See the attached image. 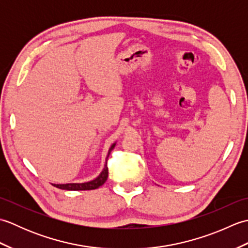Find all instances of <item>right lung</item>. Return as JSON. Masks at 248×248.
Returning <instances> with one entry per match:
<instances>
[{
  "label": "right lung",
  "mask_w": 248,
  "mask_h": 248,
  "mask_svg": "<svg viewBox=\"0 0 248 248\" xmlns=\"http://www.w3.org/2000/svg\"><path fill=\"white\" fill-rule=\"evenodd\" d=\"M116 143H114L112 146L109 147L108 149V157L110 154V151L114 149ZM107 157V159H108ZM108 168L107 165V162H105V165L103 170L100 172V175L94 178L93 180L88 181V182H83V183H65V184H53L54 186L59 187L61 189H67V191H88V189H96L100 187L105 183V181L108 180Z\"/></svg>",
  "instance_id": "1"
}]
</instances>
